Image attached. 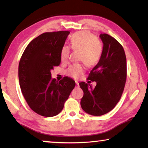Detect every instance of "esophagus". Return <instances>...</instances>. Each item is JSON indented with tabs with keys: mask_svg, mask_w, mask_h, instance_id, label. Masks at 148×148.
Segmentation results:
<instances>
[{
	"mask_svg": "<svg viewBox=\"0 0 148 148\" xmlns=\"http://www.w3.org/2000/svg\"><path fill=\"white\" fill-rule=\"evenodd\" d=\"M76 86H77V87L79 86V83L77 81H76Z\"/></svg>",
	"mask_w": 148,
	"mask_h": 148,
	"instance_id": "1",
	"label": "esophagus"
}]
</instances>
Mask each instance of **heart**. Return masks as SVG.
Wrapping results in <instances>:
<instances>
[{"mask_svg": "<svg viewBox=\"0 0 148 148\" xmlns=\"http://www.w3.org/2000/svg\"><path fill=\"white\" fill-rule=\"evenodd\" d=\"M71 47L76 51H80L79 59L84 61L88 66L96 65L101 59L102 47L96 37L89 31H79L72 35L71 38ZM70 48L64 46L61 50V59L66 62L69 58ZM84 66L80 64H75L69 67L66 74L74 78H77L84 73Z\"/></svg>", "mask_w": 148, "mask_h": 148, "instance_id": "heart-1", "label": "heart"}]
</instances>
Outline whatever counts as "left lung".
Returning <instances> with one entry per match:
<instances>
[{"label":"left lung","mask_w":148,"mask_h":148,"mask_svg":"<svg viewBox=\"0 0 148 148\" xmlns=\"http://www.w3.org/2000/svg\"><path fill=\"white\" fill-rule=\"evenodd\" d=\"M100 38L103 43L101 59L88 76V79L96 82V86L79 83L84 91L80 102L82 108L95 116L108 113L116 106L121 97L127 78L123 47L108 34H101Z\"/></svg>","instance_id":"1"}]
</instances>
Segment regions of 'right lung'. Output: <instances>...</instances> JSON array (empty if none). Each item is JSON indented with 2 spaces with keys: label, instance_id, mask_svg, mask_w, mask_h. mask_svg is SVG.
<instances>
[{
  "label": "right lung",
  "instance_id": "right-lung-1",
  "mask_svg": "<svg viewBox=\"0 0 148 148\" xmlns=\"http://www.w3.org/2000/svg\"><path fill=\"white\" fill-rule=\"evenodd\" d=\"M69 31L44 32L32 40L20 59V87L29 107L44 117L59 114L68 99L75 81L69 77L57 82L51 71L61 63V50Z\"/></svg>",
  "mask_w": 148,
  "mask_h": 148
}]
</instances>
